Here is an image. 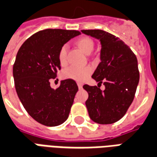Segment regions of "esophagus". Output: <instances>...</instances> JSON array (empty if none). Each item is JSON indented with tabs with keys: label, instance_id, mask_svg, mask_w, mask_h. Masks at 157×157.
<instances>
[{
	"label": "esophagus",
	"instance_id": "esophagus-1",
	"mask_svg": "<svg viewBox=\"0 0 157 157\" xmlns=\"http://www.w3.org/2000/svg\"><path fill=\"white\" fill-rule=\"evenodd\" d=\"M77 85H78L79 89H82V86H83V84H82V82H77Z\"/></svg>",
	"mask_w": 157,
	"mask_h": 157
}]
</instances>
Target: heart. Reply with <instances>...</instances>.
Masks as SVG:
<instances>
[{
    "label": "heart",
    "instance_id": "b5f03b06",
    "mask_svg": "<svg viewBox=\"0 0 157 157\" xmlns=\"http://www.w3.org/2000/svg\"><path fill=\"white\" fill-rule=\"evenodd\" d=\"M76 44L86 54H90L94 48V42L88 37H82L78 39L76 41ZM67 49H68L67 45L64 44L62 45L59 50L58 59L61 65H65L67 63ZM92 73V67L90 65H85V66L71 65L63 71L62 75L65 79H71L76 82H82L88 78V76Z\"/></svg>",
    "mask_w": 157,
    "mask_h": 157
}]
</instances>
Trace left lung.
Here are the masks:
<instances>
[{
  "mask_svg": "<svg viewBox=\"0 0 157 157\" xmlns=\"http://www.w3.org/2000/svg\"><path fill=\"white\" fill-rule=\"evenodd\" d=\"M101 41V62L92 75L98 86L84 85L88 92L86 106L92 121L113 124L122 118L135 98L140 80L137 58L119 38L100 29L82 30ZM105 90L100 89L101 83Z\"/></svg>",
  "mask_w": 157,
  "mask_h": 157,
  "instance_id": "obj_1",
  "label": "left lung"
}]
</instances>
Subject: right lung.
I'll return each instance as SVG.
<instances>
[{
	"label": "right lung",
	"instance_id": "right-lung-1",
	"mask_svg": "<svg viewBox=\"0 0 157 157\" xmlns=\"http://www.w3.org/2000/svg\"><path fill=\"white\" fill-rule=\"evenodd\" d=\"M80 33L76 30H42L29 37L17 54L13 65L16 91L26 111L41 124L57 126L68 118L77 84L66 79L53 89L50 81L61 69L60 47Z\"/></svg>",
	"mask_w": 157,
	"mask_h": 157
}]
</instances>
